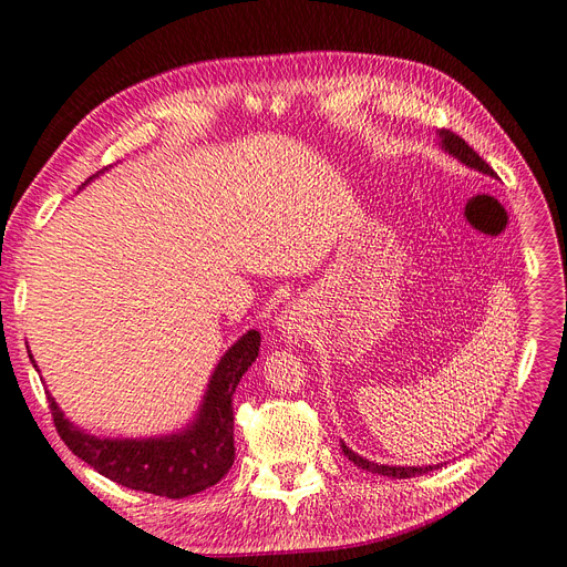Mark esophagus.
Returning a JSON list of instances; mask_svg holds the SVG:
<instances>
[{"label": "esophagus", "mask_w": 567, "mask_h": 567, "mask_svg": "<svg viewBox=\"0 0 567 567\" xmlns=\"http://www.w3.org/2000/svg\"><path fill=\"white\" fill-rule=\"evenodd\" d=\"M277 326L284 336H296V317H292V311H284V315L277 319Z\"/></svg>", "instance_id": "esophagus-1"}]
</instances>
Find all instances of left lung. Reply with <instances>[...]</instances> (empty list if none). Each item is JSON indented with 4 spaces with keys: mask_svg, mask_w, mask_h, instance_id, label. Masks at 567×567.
Returning <instances> with one entry per match:
<instances>
[{
    "mask_svg": "<svg viewBox=\"0 0 567 567\" xmlns=\"http://www.w3.org/2000/svg\"><path fill=\"white\" fill-rule=\"evenodd\" d=\"M439 145H441L443 152L451 154L453 159L462 162L466 168H474V171H478V173H483V175H491V178H497V173H495L491 166H487V164L478 157V154L460 138V135H455V133L443 128V131H439ZM342 453H344V457H347L349 462H354L357 466H361V470L380 474V476H389V478L420 476V474L432 472V470H436V466H439V464H429V466H389V464H378V462H370V460L361 457L359 453L351 451V447L344 445V443H342Z\"/></svg>",
    "mask_w": 567,
    "mask_h": 567,
    "instance_id": "1",
    "label": "left lung"
}]
</instances>
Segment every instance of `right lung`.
<instances>
[{
    "mask_svg": "<svg viewBox=\"0 0 567 567\" xmlns=\"http://www.w3.org/2000/svg\"><path fill=\"white\" fill-rule=\"evenodd\" d=\"M258 351V330H248L234 342L213 370L197 415L175 434L150 439L93 436L82 426H74L47 392L53 424L70 451L105 478L159 497H189L216 485L234 464L231 399ZM30 361L37 368L32 357Z\"/></svg>",
    "mask_w": 567,
    "mask_h": 567,
    "instance_id": "1",
    "label": "right lung"
}]
</instances>
